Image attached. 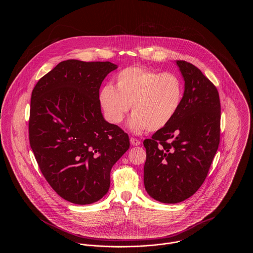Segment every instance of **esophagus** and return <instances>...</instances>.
<instances>
[{"instance_id": "obj_1", "label": "esophagus", "mask_w": 253, "mask_h": 253, "mask_svg": "<svg viewBox=\"0 0 253 253\" xmlns=\"http://www.w3.org/2000/svg\"><path fill=\"white\" fill-rule=\"evenodd\" d=\"M140 143H141V142H140L138 139L133 138V137L130 138V144L133 145V146H138V145H140Z\"/></svg>"}]
</instances>
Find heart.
Instances as JSON below:
<instances>
[{
  "label": "heart",
  "instance_id": "1",
  "mask_svg": "<svg viewBox=\"0 0 253 253\" xmlns=\"http://www.w3.org/2000/svg\"><path fill=\"white\" fill-rule=\"evenodd\" d=\"M115 87L105 84L98 101L109 123L120 124L132 105L129 128L140 133L167 126L180 110L184 84L174 73L157 72L141 67H127L118 73Z\"/></svg>",
  "mask_w": 253,
  "mask_h": 253
}]
</instances>
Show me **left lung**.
<instances>
[{"label":"left lung","instance_id":"1","mask_svg":"<svg viewBox=\"0 0 253 253\" xmlns=\"http://www.w3.org/2000/svg\"><path fill=\"white\" fill-rule=\"evenodd\" d=\"M185 82L181 108L145 139V189L165 204L193 196L206 180L220 141L221 107L215 85L195 65L176 60Z\"/></svg>","mask_w":253,"mask_h":253}]
</instances>
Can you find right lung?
I'll return each mask as SVG.
<instances>
[{"mask_svg": "<svg viewBox=\"0 0 253 253\" xmlns=\"http://www.w3.org/2000/svg\"><path fill=\"white\" fill-rule=\"evenodd\" d=\"M118 66L69 59L37 83L31 95L29 141L39 168L64 200L89 205L103 198L110 172L128 150V135L103 118L100 85Z\"/></svg>", "mask_w": 253, "mask_h": 253, "instance_id": "1", "label": "right lung"}]
</instances>
